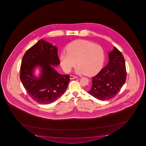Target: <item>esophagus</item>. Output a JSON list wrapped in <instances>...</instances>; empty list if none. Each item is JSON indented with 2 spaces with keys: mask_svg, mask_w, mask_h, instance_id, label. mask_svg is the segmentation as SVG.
<instances>
[{
  "mask_svg": "<svg viewBox=\"0 0 146 146\" xmlns=\"http://www.w3.org/2000/svg\"><path fill=\"white\" fill-rule=\"evenodd\" d=\"M78 77H76V76H74V75H70V79H77Z\"/></svg>",
  "mask_w": 146,
  "mask_h": 146,
  "instance_id": "1",
  "label": "esophagus"
}]
</instances>
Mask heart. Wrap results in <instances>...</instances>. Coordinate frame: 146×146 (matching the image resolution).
I'll list each match as a JSON object with an SVG mask.
<instances>
[{
  "mask_svg": "<svg viewBox=\"0 0 146 146\" xmlns=\"http://www.w3.org/2000/svg\"><path fill=\"white\" fill-rule=\"evenodd\" d=\"M66 51L60 56V64L65 72H70L77 62V73L90 76L97 74L104 64L103 47L89 41H74L67 47Z\"/></svg>",
  "mask_w": 146,
  "mask_h": 146,
  "instance_id": "1",
  "label": "heart"
}]
</instances>
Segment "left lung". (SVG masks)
<instances>
[{
    "label": "left lung",
    "mask_w": 146,
    "mask_h": 146,
    "mask_svg": "<svg viewBox=\"0 0 146 146\" xmlns=\"http://www.w3.org/2000/svg\"><path fill=\"white\" fill-rule=\"evenodd\" d=\"M106 66L92 78L89 94L100 100H107L116 96L126 82L127 77L124 56L116 47L109 53Z\"/></svg>",
    "instance_id": "obj_1"
}]
</instances>
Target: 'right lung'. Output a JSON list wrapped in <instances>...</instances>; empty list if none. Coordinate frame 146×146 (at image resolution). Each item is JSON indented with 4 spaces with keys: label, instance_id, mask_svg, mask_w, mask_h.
<instances>
[{
    "label": "right lung",
    "instance_id": "obj_1",
    "mask_svg": "<svg viewBox=\"0 0 146 146\" xmlns=\"http://www.w3.org/2000/svg\"><path fill=\"white\" fill-rule=\"evenodd\" d=\"M59 64L57 47L43 40H39L25 52L20 66V79L33 100L40 104H50L64 92L69 75L59 74L50 66ZM37 66L42 69L39 78L33 75V70Z\"/></svg>",
    "mask_w": 146,
    "mask_h": 146
}]
</instances>
